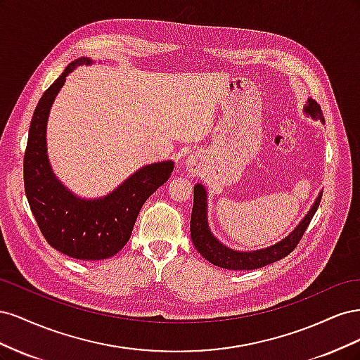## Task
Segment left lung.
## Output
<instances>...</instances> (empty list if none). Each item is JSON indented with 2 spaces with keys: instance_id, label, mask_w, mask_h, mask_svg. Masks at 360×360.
<instances>
[{
  "instance_id": "1",
  "label": "left lung",
  "mask_w": 360,
  "mask_h": 360,
  "mask_svg": "<svg viewBox=\"0 0 360 360\" xmlns=\"http://www.w3.org/2000/svg\"><path fill=\"white\" fill-rule=\"evenodd\" d=\"M307 114H309L315 120H321L324 122V115L321 111V106L309 99L308 106L304 108ZM323 197V192L319 195L317 201L312 205L309 213L304 216V219L299 224V226L294 230L284 240L270 246L267 249L254 250V252H236V250L228 249L222 243L216 240V237L212 236L209 225H207V193L202 184H195L193 188V207H192V216H191V237L192 242L197 248L198 252L212 264L228 269V270H254L264 267L267 264L279 261L288 254H291L294 248H296L303 237L304 231L317 212L320 200Z\"/></svg>"
}]
</instances>
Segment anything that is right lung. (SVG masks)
<instances>
[{
    "label": "right lung",
    "instance_id": "right-lung-1",
    "mask_svg": "<svg viewBox=\"0 0 360 360\" xmlns=\"http://www.w3.org/2000/svg\"><path fill=\"white\" fill-rule=\"evenodd\" d=\"M90 63L89 58L70 63L40 97L24 155V186L40 231L53 249L76 259H105L129 242L141 207L171 177L174 163L141 168L108 197L91 201L75 197L56 179L46 155L48 114L66 76Z\"/></svg>",
    "mask_w": 360,
    "mask_h": 360
}]
</instances>
